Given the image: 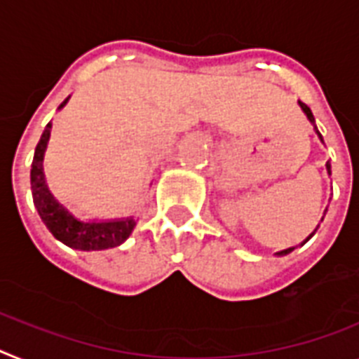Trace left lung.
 <instances>
[{
  "mask_svg": "<svg viewBox=\"0 0 359 359\" xmlns=\"http://www.w3.org/2000/svg\"><path fill=\"white\" fill-rule=\"evenodd\" d=\"M299 105H301V109L305 111V114L306 116H309V120L310 122H314V114H312V111H310V107L306 104H303V102H299ZM318 135H319V131H318ZM319 138H321V135H319ZM321 140H323V138H321ZM327 170H328V173H330V164H327ZM292 248H288V250H285V252H279V255H283V254H288V252H290Z\"/></svg>",
  "mask_w": 359,
  "mask_h": 359,
  "instance_id": "8db88e82",
  "label": "left lung"
}]
</instances>
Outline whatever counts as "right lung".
<instances>
[{
	"mask_svg": "<svg viewBox=\"0 0 359 359\" xmlns=\"http://www.w3.org/2000/svg\"><path fill=\"white\" fill-rule=\"evenodd\" d=\"M69 98L62 102L60 107L67 104ZM50 123H47L41 133L40 142L36 146L34 158H32L31 168V189L34 206L40 213L41 221L49 228V231L63 245L71 246L76 250H107L122 245L128 239L129 233L133 231V219H123V221H109V222H83L78 221L76 217L62 206V204L53 197L47 184H45L43 175V153L47 142H49Z\"/></svg>",
	"mask_w": 359,
	"mask_h": 359,
	"instance_id": "right-lung-1",
	"label": "right lung"
}]
</instances>
